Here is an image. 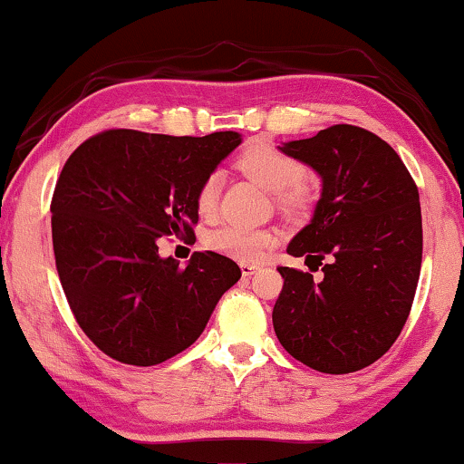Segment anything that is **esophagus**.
I'll use <instances>...</instances> for the list:
<instances>
[{"instance_id":"1","label":"esophagus","mask_w":464,"mask_h":464,"mask_svg":"<svg viewBox=\"0 0 464 464\" xmlns=\"http://www.w3.org/2000/svg\"><path fill=\"white\" fill-rule=\"evenodd\" d=\"M239 266H241V276L244 277H250L260 269V265H254V263H241Z\"/></svg>"}]
</instances>
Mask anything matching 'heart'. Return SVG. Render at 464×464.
<instances>
[{
  "instance_id": "b5f03b06",
  "label": "heart",
  "mask_w": 464,
  "mask_h": 464,
  "mask_svg": "<svg viewBox=\"0 0 464 464\" xmlns=\"http://www.w3.org/2000/svg\"><path fill=\"white\" fill-rule=\"evenodd\" d=\"M239 168L241 172L250 176L266 191L277 193L276 198L282 210L295 214L304 210L306 204H309V187L300 180L304 172L303 164L279 151L271 142H254V145L247 147L239 158ZM218 182V176L212 174L199 187L195 206H198L201 217H212L217 212ZM204 244L212 252L254 263V260L263 258L265 252L276 244V235L269 231H254L227 225L208 233Z\"/></svg>"
}]
</instances>
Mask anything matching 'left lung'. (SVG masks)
Segmentation results:
<instances>
[{
	"instance_id": "obj_1",
	"label": "left lung",
	"mask_w": 464,
	"mask_h": 464,
	"mask_svg": "<svg viewBox=\"0 0 464 464\" xmlns=\"http://www.w3.org/2000/svg\"><path fill=\"white\" fill-rule=\"evenodd\" d=\"M277 149L322 179L311 223L288 254L315 260L324 279L277 266L284 288L273 328L295 360L349 374L387 353L408 319L422 260L419 188L393 147L357 126L338 123Z\"/></svg>"
}]
</instances>
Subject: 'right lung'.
Segmentation results:
<instances>
[{
    "mask_svg": "<svg viewBox=\"0 0 464 464\" xmlns=\"http://www.w3.org/2000/svg\"><path fill=\"white\" fill-rule=\"evenodd\" d=\"M241 145L237 132L193 136L109 130L71 153L52 198L58 277L86 336L113 360L155 365L198 341L241 271L217 252L185 269L160 237H195L199 187Z\"/></svg>",
    "mask_w": 464,
    "mask_h": 464,
    "instance_id": "1",
    "label": "right lung"
}]
</instances>
